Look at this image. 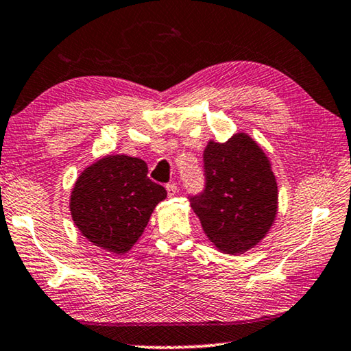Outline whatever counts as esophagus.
Instances as JSON below:
<instances>
[{
  "label": "esophagus",
  "instance_id": "1",
  "mask_svg": "<svg viewBox=\"0 0 351 351\" xmlns=\"http://www.w3.org/2000/svg\"><path fill=\"white\" fill-rule=\"evenodd\" d=\"M165 189H167V193H169V197H173V195H176L178 187H176L175 182H170V184H167V186H165Z\"/></svg>",
  "mask_w": 351,
  "mask_h": 351
}]
</instances>
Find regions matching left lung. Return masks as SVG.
<instances>
[{
    "instance_id": "8db88e82",
    "label": "left lung",
    "mask_w": 351,
    "mask_h": 351,
    "mask_svg": "<svg viewBox=\"0 0 351 351\" xmlns=\"http://www.w3.org/2000/svg\"><path fill=\"white\" fill-rule=\"evenodd\" d=\"M204 189L189 195L209 241L228 254L253 248L276 217L278 187L269 158L247 134L210 141L203 153Z\"/></svg>"
}]
</instances>
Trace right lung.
Here are the masks:
<instances>
[{
  "label": "right lung",
  "instance_id": "add662e5",
  "mask_svg": "<svg viewBox=\"0 0 351 351\" xmlns=\"http://www.w3.org/2000/svg\"><path fill=\"white\" fill-rule=\"evenodd\" d=\"M142 159L106 156L82 171L71 191L75 225L97 247L126 253L148 225L165 189L149 180Z\"/></svg>",
  "mask_w": 351,
  "mask_h": 351
}]
</instances>
